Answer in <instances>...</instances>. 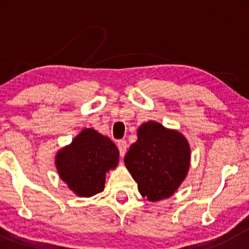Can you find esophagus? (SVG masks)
I'll list each match as a JSON object with an SVG mask.
<instances>
[{"instance_id":"obj_1","label":"esophagus","mask_w":249,"mask_h":249,"mask_svg":"<svg viewBox=\"0 0 249 249\" xmlns=\"http://www.w3.org/2000/svg\"><path fill=\"white\" fill-rule=\"evenodd\" d=\"M127 142L125 141H119L118 142V148H119V152H120V155L124 156L125 154V152H127Z\"/></svg>"}]
</instances>
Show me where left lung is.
I'll return each instance as SVG.
<instances>
[{"mask_svg": "<svg viewBox=\"0 0 249 249\" xmlns=\"http://www.w3.org/2000/svg\"><path fill=\"white\" fill-rule=\"evenodd\" d=\"M138 139L124 156V164L142 197L156 202L172 196L185 180L190 163L188 141L155 121L142 124Z\"/></svg>", "mask_w": 249, "mask_h": 249, "instance_id": "obj_1", "label": "left lung"}]
</instances>
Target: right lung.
I'll use <instances>...</instances> for the list:
<instances>
[{"label": "right lung", "mask_w": 249, "mask_h": 249, "mask_svg": "<svg viewBox=\"0 0 249 249\" xmlns=\"http://www.w3.org/2000/svg\"><path fill=\"white\" fill-rule=\"evenodd\" d=\"M119 162V149L107 136L84 129L70 145L57 152L55 165L60 178L80 197L103 192L105 176Z\"/></svg>", "instance_id": "obj_1"}]
</instances>
